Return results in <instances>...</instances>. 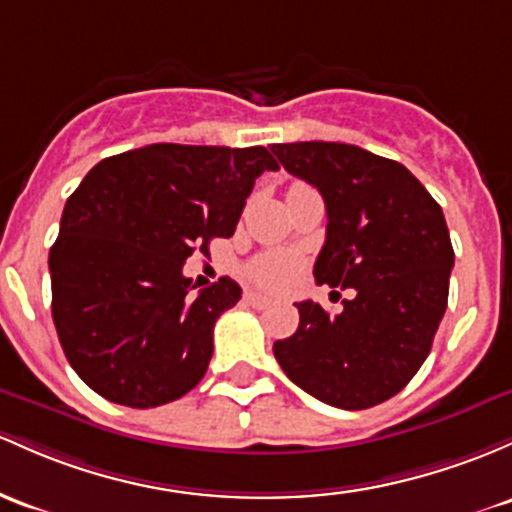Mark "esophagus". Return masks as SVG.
<instances>
[{
  "label": "esophagus",
  "instance_id": "34e87169",
  "mask_svg": "<svg viewBox=\"0 0 512 512\" xmlns=\"http://www.w3.org/2000/svg\"><path fill=\"white\" fill-rule=\"evenodd\" d=\"M245 301L250 303L252 308H267L269 303H272V301L267 299V296H262V294H252V291H250V294H245Z\"/></svg>",
  "mask_w": 512,
  "mask_h": 512
}]
</instances>
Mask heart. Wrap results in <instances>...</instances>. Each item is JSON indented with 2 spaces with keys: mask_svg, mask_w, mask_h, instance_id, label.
Instances as JSON below:
<instances>
[{
  "mask_svg": "<svg viewBox=\"0 0 512 512\" xmlns=\"http://www.w3.org/2000/svg\"><path fill=\"white\" fill-rule=\"evenodd\" d=\"M296 272V260L284 252H269L257 257L250 267V277L265 289H282L291 282Z\"/></svg>",
  "mask_w": 512,
  "mask_h": 512,
  "instance_id": "1",
  "label": "heart"
}]
</instances>
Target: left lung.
I'll list each match as a JSON object with an SVG mask.
<instances>
[{"mask_svg": "<svg viewBox=\"0 0 512 512\" xmlns=\"http://www.w3.org/2000/svg\"><path fill=\"white\" fill-rule=\"evenodd\" d=\"M284 170L328 211L313 277L355 289L338 316L301 301L299 328L274 342L284 374L328 406L389 401L430 355L447 308L454 250L445 213L401 162L347 143H277Z\"/></svg>", "mask_w": 512, "mask_h": 512, "instance_id": "obj_1", "label": "left lung"}]
</instances>
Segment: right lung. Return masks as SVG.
Segmentation results:
<instances>
[{"instance_id":"1","label":"right lung","mask_w":512,"mask_h":512,"mask_svg":"<svg viewBox=\"0 0 512 512\" xmlns=\"http://www.w3.org/2000/svg\"><path fill=\"white\" fill-rule=\"evenodd\" d=\"M267 148L155 143L106 157L67 199L50 247L53 323L67 362L106 401L155 408L209 369L213 325L240 301L233 279L192 296L194 250L230 238Z\"/></svg>"}]
</instances>
